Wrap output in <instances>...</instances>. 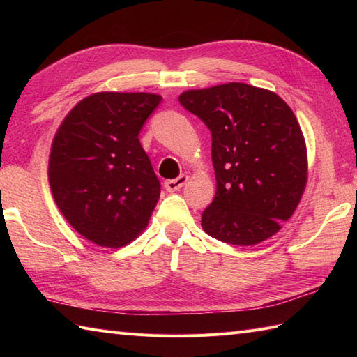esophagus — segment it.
<instances>
[{
    "instance_id": "obj_1",
    "label": "esophagus",
    "mask_w": 357,
    "mask_h": 357,
    "mask_svg": "<svg viewBox=\"0 0 357 357\" xmlns=\"http://www.w3.org/2000/svg\"><path fill=\"white\" fill-rule=\"evenodd\" d=\"M187 181H188V176H187V174H181V176H178V178L165 181V183H164V187H165V190H167V192H178L179 188H183V187H184V184L187 183Z\"/></svg>"
}]
</instances>
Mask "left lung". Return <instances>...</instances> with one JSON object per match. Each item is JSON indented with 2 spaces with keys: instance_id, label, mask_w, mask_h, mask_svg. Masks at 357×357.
<instances>
[{
  "instance_id": "8db88e82",
  "label": "left lung",
  "mask_w": 357,
  "mask_h": 357,
  "mask_svg": "<svg viewBox=\"0 0 357 357\" xmlns=\"http://www.w3.org/2000/svg\"><path fill=\"white\" fill-rule=\"evenodd\" d=\"M179 102L211 132L216 195L204 231L256 245L282 229L308 178L307 146L293 110L275 92L244 82L185 90Z\"/></svg>"
}]
</instances>
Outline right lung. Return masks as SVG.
<instances>
[{
  "label": "right lung",
  "instance_id": "obj_1",
  "mask_svg": "<svg viewBox=\"0 0 357 357\" xmlns=\"http://www.w3.org/2000/svg\"><path fill=\"white\" fill-rule=\"evenodd\" d=\"M161 96L98 92L67 113L53 136L49 183L82 238L119 248L146 230L161 184L138 135Z\"/></svg>",
  "mask_w": 357,
  "mask_h": 357
}]
</instances>
